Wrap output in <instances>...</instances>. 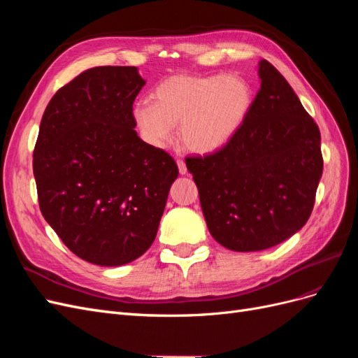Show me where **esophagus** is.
<instances>
[{
	"label": "esophagus",
	"instance_id": "esophagus-1",
	"mask_svg": "<svg viewBox=\"0 0 358 358\" xmlns=\"http://www.w3.org/2000/svg\"><path fill=\"white\" fill-rule=\"evenodd\" d=\"M178 169H179V173L180 175H187V166H185V162H183L182 159H178Z\"/></svg>",
	"mask_w": 358,
	"mask_h": 358
}]
</instances>
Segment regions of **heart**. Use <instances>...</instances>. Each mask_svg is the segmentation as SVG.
I'll return each instance as SVG.
<instances>
[{
    "label": "heart",
    "instance_id": "obj_1",
    "mask_svg": "<svg viewBox=\"0 0 358 358\" xmlns=\"http://www.w3.org/2000/svg\"><path fill=\"white\" fill-rule=\"evenodd\" d=\"M154 104L138 101L131 116L138 136L155 149L170 145L180 122L183 148L212 154L239 131L252 107V90L237 76H171L154 91Z\"/></svg>",
    "mask_w": 358,
    "mask_h": 358
}]
</instances>
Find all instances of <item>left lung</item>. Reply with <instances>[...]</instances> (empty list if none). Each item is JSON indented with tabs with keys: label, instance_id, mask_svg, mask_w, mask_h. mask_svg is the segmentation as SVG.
I'll use <instances>...</instances> for the list:
<instances>
[{
	"label": "left lung",
	"instance_id": "1",
	"mask_svg": "<svg viewBox=\"0 0 358 358\" xmlns=\"http://www.w3.org/2000/svg\"><path fill=\"white\" fill-rule=\"evenodd\" d=\"M229 143L185 159L213 239L237 252L276 246L306 224L322 175L320 128L272 64Z\"/></svg>",
	"mask_w": 358,
	"mask_h": 358
}]
</instances>
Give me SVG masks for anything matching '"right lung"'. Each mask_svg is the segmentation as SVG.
I'll list each match as a JSON object with an SVG mask.
<instances>
[{
	"mask_svg": "<svg viewBox=\"0 0 358 358\" xmlns=\"http://www.w3.org/2000/svg\"><path fill=\"white\" fill-rule=\"evenodd\" d=\"M136 67H94L64 85L41 117L34 148L40 210L73 254L122 266L155 241L175 159L136 133Z\"/></svg>",
	"mask_w": 358,
	"mask_h": 358,
	"instance_id": "1",
	"label": "right lung"
}]
</instances>
